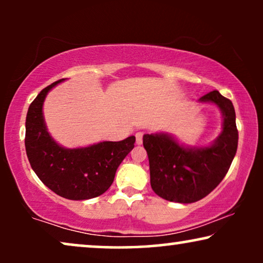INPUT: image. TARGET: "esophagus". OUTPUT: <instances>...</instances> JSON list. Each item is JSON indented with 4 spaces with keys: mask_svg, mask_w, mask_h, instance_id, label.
Here are the masks:
<instances>
[{
    "mask_svg": "<svg viewBox=\"0 0 263 263\" xmlns=\"http://www.w3.org/2000/svg\"><path fill=\"white\" fill-rule=\"evenodd\" d=\"M142 136H143V134H142L141 132L136 133V134H135V138H136V143H138V145H141V143H142Z\"/></svg>",
    "mask_w": 263,
    "mask_h": 263,
    "instance_id": "esophagus-1",
    "label": "esophagus"
}]
</instances>
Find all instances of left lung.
I'll return each mask as SVG.
<instances>
[{
    "label": "left lung",
    "mask_w": 263,
    "mask_h": 263,
    "mask_svg": "<svg viewBox=\"0 0 263 263\" xmlns=\"http://www.w3.org/2000/svg\"><path fill=\"white\" fill-rule=\"evenodd\" d=\"M199 102L217 105L222 116L221 133L208 146L184 145L167 133L143 135L151 186L172 202L192 203L207 196L228 174L237 152L238 130L231 100L212 91Z\"/></svg>",
    "instance_id": "obj_1"
}]
</instances>
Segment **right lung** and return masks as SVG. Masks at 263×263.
Wrapping results in <instances>:
<instances>
[{"label":"right lung","instance_id":"obj_1","mask_svg":"<svg viewBox=\"0 0 263 263\" xmlns=\"http://www.w3.org/2000/svg\"><path fill=\"white\" fill-rule=\"evenodd\" d=\"M63 80L45 87L28 107L26 154L38 178L57 195L68 200L93 199L112 184L117 167L134 148L135 136L79 148H66L57 143L46 128L43 104L46 95Z\"/></svg>","mask_w":263,"mask_h":263}]
</instances>
